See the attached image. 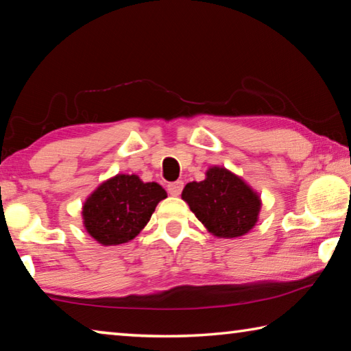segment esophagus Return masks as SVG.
I'll use <instances>...</instances> for the list:
<instances>
[{
	"label": "esophagus",
	"instance_id": "esophagus-1",
	"mask_svg": "<svg viewBox=\"0 0 351 351\" xmlns=\"http://www.w3.org/2000/svg\"><path fill=\"white\" fill-rule=\"evenodd\" d=\"M184 189V182L182 181H175V182H170L167 186V190L169 193L171 195V197H180L181 192Z\"/></svg>",
	"mask_w": 351,
	"mask_h": 351
}]
</instances>
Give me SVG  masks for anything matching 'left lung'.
I'll use <instances>...</instances> for the list:
<instances>
[{
  "label": "left lung",
  "mask_w": 351,
  "mask_h": 351,
  "mask_svg": "<svg viewBox=\"0 0 351 351\" xmlns=\"http://www.w3.org/2000/svg\"><path fill=\"white\" fill-rule=\"evenodd\" d=\"M182 199L210 234L223 239L247 234L261 206L258 195L241 178L221 167L207 170L204 181L189 182Z\"/></svg>",
  "instance_id": "left-lung-1"
}]
</instances>
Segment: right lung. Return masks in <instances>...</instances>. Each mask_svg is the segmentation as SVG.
<instances>
[{
	"mask_svg": "<svg viewBox=\"0 0 351 351\" xmlns=\"http://www.w3.org/2000/svg\"><path fill=\"white\" fill-rule=\"evenodd\" d=\"M165 190L142 182L136 175H117L94 190L83 206V224L100 245L116 246L133 240L148 223Z\"/></svg>",
	"mask_w": 351,
	"mask_h": 351,
	"instance_id": "add662e5",
	"label": "right lung"
}]
</instances>
